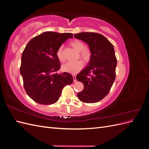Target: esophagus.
I'll return each instance as SVG.
<instances>
[{"label": "esophagus", "mask_w": 149, "mask_h": 149, "mask_svg": "<svg viewBox=\"0 0 149 149\" xmlns=\"http://www.w3.org/2000/svg\"><path fill=\"white\" fill-rule=\"evenodd\" d=\"M73 81L76 82V78L75 75H73Z\"/></svg>", "instance_id": "1"}]
</instances>
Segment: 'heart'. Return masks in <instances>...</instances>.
<instances>
[{
  "label": "heart",
  "instance_id": "b5f03b06",
  "mask_svg": "<svg viewBox=\"0 0 149 149\" xmlns=\"http://www.w3.org/2000/svg\"><path fill=\"white\" fill-rule=\"evenodd\" d=\"M71 46L75 50L79 52V56L84 61H88L91 57V52L88 48H84L85 46L83 42L79 40H74L71 43ZM56 56L60 62H65V58L63 53V47H60L56 51ZM83 63L81 61H76L74 62H68L62 66V70L69 73H76L83 68Z\"/></svg>",
  "mask_w": 149,
  "mask_h": 149
}]
</instances>
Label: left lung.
<instances>
[{
  "instance_id": "8db88e82",
  "label": "left lung",
  "mask_w": 149,
  "mask_h": 149,
  "mask_svg": "<svg viewBox=\"0 0 149 149\" xmlns=\"http://www.w3.org/2000/svg\"><path fill=\"white\" fill-rule=\"evenodd\" d=\"M74 37L87 43L91 52L88 64L76 76V79L84 84L78 97L86 103L97 102L109 93L116 78L114 46L100 33L81 32L74 34Z\"/></svg>"
}]
</instances>
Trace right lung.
Here are the masks:
<instances>
[{
	"mask_svg": "<svg viewBox=\"0 0 149 149\" xmlns=\"http://www.w3.org/2000/svg\"><path fill=\"white\" fill-rule=\"evenodd\" d=\"M71 33L46 31L33 38L22 53L20 72L26 94L38 104L49 105L59 100L67 84L73 82L68 73H58L60 62L56 51Z\"/></svg>",
	"mask_w": 149,
	"mask_h": 149,
	"instance_id": "obj_1",
	"label": "right lung"
}]
</instances>
